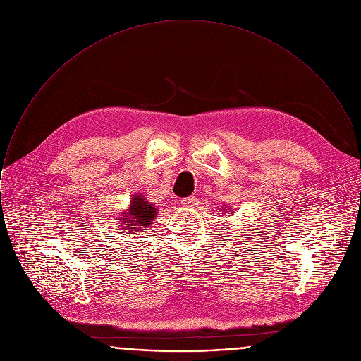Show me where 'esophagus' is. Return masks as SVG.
Instances as JSON below:
<instances>
[{
    "label": "esophagus",
    "instance_id": "obj_1",
    "mask_svg": "<svg viewBox=\"0 0 361 361\" xmlns=\"http://www.w3.org/2000/svg\"><path fill=\"white\" fill-rule=\"evenodd\" d=\"M182 206L183 207H196L199 204V200L196 196H189V197H185L180 200Z\"/></svg>",
    "mask_w": 361,
    "mask_h": 361
}]
</instances>
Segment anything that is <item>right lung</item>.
<instances>
[{"label": "right lung", "mask_w": 361, "mask_h": 361, "mask_svg": "<svg viewBox=\"0 0 361 361\" xmlns=\"http://www.w3.org/2000/svg\"><path fill=\"white\" fill-rule=\"evenodd\" d=\"M155 217H157L155 207H152V204L145 202L142 196L135 195L134 199L131 200L130 210L124 212L121 217V230H126L128 234H134V235L144 234V228H147Z\"/></svg>", "instance_id": "1"}]
</instances>
